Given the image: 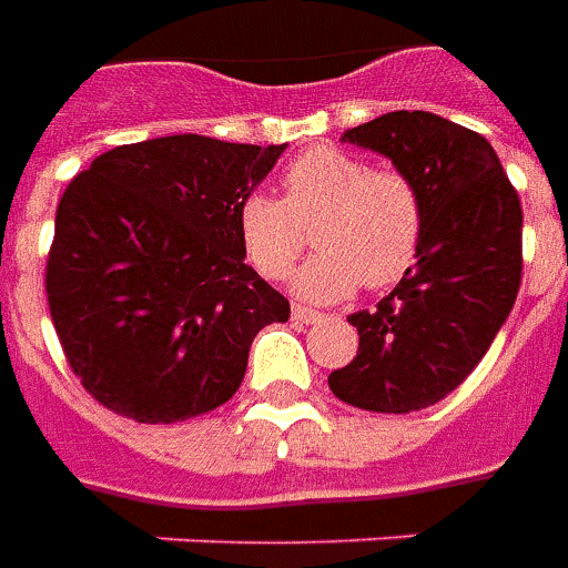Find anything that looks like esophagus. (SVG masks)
Instances as JSON below:
<instances>
[{
	"instance_id": "34e87169",
	"label": "esophagus",
	"mask_w": 568,
	"mask_h": 568,
	"mask_svg": "<svg viewBox=\"0 0 568 568\" xmlns=\"http://www.w3.org/2000/svg\"><path fill=\"white\" fill-rule=\"evenodd\" d=\"M292 320L301 322V325H313V322H322V313L320 310H310L295 304V307H292Z\"/></svg>"
}]
</instances>
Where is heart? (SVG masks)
I'll return each instance as SVG.
<instances>
[{
    "instance_id": "heart-1",
    "label": "heart",
    "mask_w": 568,
    "mask_h": 568,
    "mask_svg": "<svg viewBox=\"0 0 568 568\" xmlns=\"http://www.w3.org/2000/svg\"><path fill=\"white\" fill-rule=\"evenodd\" d=\"M316 222V255L295 288L313 301H341L365 288H389L417 261L423 197L414 179L334 145L297 154L283 173V200L246 194L236 206V234L248 264L264 280H285L307 248Z\"/></svg>"
}]
</instances>
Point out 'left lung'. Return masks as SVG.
Here are the masks:
<instances>
[{
    "label": "left lung",
    "mask_w": 568,
    "mask_h": 568,
    "mask_svg": "<svg viewBox=\"0 0 568 568\" xmlns=\"http://www.w3.org/2000/svg\"><path fill=\"white\" fill-rule=\"evenodd\" d=\"M344 140L414 179L423 240L402 283L349 316L358 353L328 386L362 410L410 414L447 398L508 320L524 276V210L493 145L447 118L389 112Z\"/></svg>",
    "instance_id": "obj_1"
}]
</instances>
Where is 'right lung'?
Masks as SVG:
<instances>
[{"instance_id": "1", "label": "right lung", "mask_w": 568, "mask_h": 568, "mask_svg": "<svg viewBox=\"0 0 568 568\" xmlns=\"http://www.w3.org/2000/svg\"><path fill=\"white\" fill-rule=\"evenodd\" d=\"M285 145L161 136L105 151L60 197L44 292L81 386L136 423L210 414L288 301L246 264L236 206Z\"/></svg>"}]
</instances>
